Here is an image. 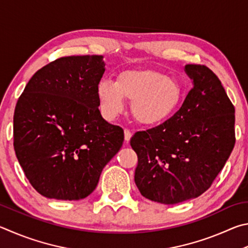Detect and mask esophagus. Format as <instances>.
Instances as JSON below:
<instances>
[{"instance_id":"obj_1","label":"esophagus","mask_w":248,"mask_h":248,"mask_svg":"<svg viewBox=\"0 0 248 248\" xmlns=\"http://www.w3.org/2000/svg\"><path fill=\"white\" fill-rule=\"evenodd\" d=\"M132 132L129 129H124V138H125V144H128V141L131 140L132 138Z\"/></svg>"}]
</instances>
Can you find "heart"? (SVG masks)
Returning <instances> with one entry per match:
<instances>
[{
	"instance_id": "heart-1",
	"label": "heart",
	"mask_w": 248,
	"mask_h": 248,
	"mask_svg": "<svg viewBox=\"0 0 248 248\" xmlns=\"http://www.w3.org/2000/svg\"><path fill=\"white\" fill-rule=\"evenodd\" d=\"M102 114L114 119L123 111L125 100H132V113L142 125L163 123L174 114L182 100L179 82L155 69H126L115 81L102 79L97 86Z\"/></svg>"
}]
</instances>
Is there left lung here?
Listing matches in <instances>:
<instances>
[{"instance_id": "1", "label": "left lung", "mask_w": 248, "mask_h": 248, "mask_svg": "<svg viewBox=\"0 0 248 248\" xmlns=\"http://www.w3.org/2000/svg\"><path fill=\"white\" fill-rule=\"evenodd\" d=\"M185 71L194 87L179 111L131 138L138 158V189L166 205L205 193L235 145V108L218 76L201 64H187Z\"/></svg>"}]
</instances>
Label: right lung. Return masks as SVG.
Returning <instances> with one entry per match:
<instances>
[{
    "mask_svg": "<svg viewBox=\"0 0 248 248\" xmlns=\"http://www.w3.org/2000/svg\"><path fill=\"white\" fill-rule=\"evenodd\" d=\"M102 59H56L34 73L16 103L15 154L42 196L61 201L87 197L123 145V129L104 121L99 111Z\"/></svg>",
    "mask_w": 248,
    "mask_h": 248,
    "instance_id": "add662e5",
    "label": "right lung"
}]
</instances>
